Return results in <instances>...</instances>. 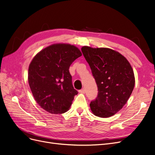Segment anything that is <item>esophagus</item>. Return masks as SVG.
<instances>
[{
    "instance_id": "1",
    "label": "esophagus",
    "mask_w": 155,
    "mask_h": 155,
    "mask_svg": "<svg viewBox=\"0 0 155 155\" xmlns=\"http://www.w3.org/2000/svg\"><path fill=\"white\" fill-rule=\"evenodd\" d=\"M79 93H80V94H84V93H85V89H84V88H83L82 90H79Z\"/></svg>"
}]
</instances>
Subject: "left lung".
I'll list each match as a JSON object with an SVG mask.
<instances>
[{"mask_svg":"<svg viewBox=\"0 0 155 155\" xmlns=\"http://www.w3.org/2000/svg\"><path fill=\"white\" fill-rule=\"evenodd\" d=\"M97 86L98 96L90 107L100 117L113 116L127 102L135 86L132 67L117 51L107 48H81Z\"/></svg>","mask_w":155,"mask_h":155,"instance_id":"8db88e82","label":"left lung"}]
</instances>
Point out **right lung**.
<instances>
[{"label": "right lung", "instance_id": "right-lung-1", "mask_svg": "<svg viewBox=\"0 0 155 155\" xmlns=\"http://www.w3.org/2000/svg\"><path fill=\"white\" fill-rule=\"evenodd\" d=\"M81 55L74 45L57 43L42 49L31 61L29 86L36 102L49 113L62 114L69 110L78 92L73 87L69 69Z\"/></svg>", "mask_w": 155, "mask_h": 155}]
</instances>
